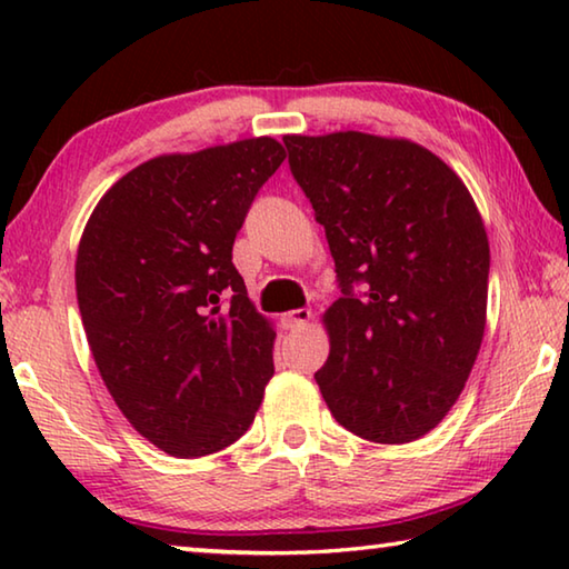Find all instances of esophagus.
Wrapping results in <instances>:
<instances>
[{"mask_svg":"<svg viewBox=\"0 0 569 569\" xmlns=\"http://www.w3.org/2000/svg\"><path fill=\"white\" fill-rule=\"evenodd\" d=\"M311 319H313L311 308H293V311H288V313L283 316L286 329H291V331L303 329V326L311 323Z\"/></svg>","mask_w":569,"mask_h":569,"instance_id":"obj_1","label":"esophagus"}]
</instances>
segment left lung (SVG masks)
<instances>
[{"label":"left lung","instance_id":"left-lung-1","mask_svg":"<svg viewBox=\"0 0 569 569\" xmlns=\"http://www.w3.org/2000/svg\"><path fill=\"white\" fill-rule=\"evenodd\" d=\"M283 142L343 291L321 316L326 407L377 445L429 435L465 391L485 339L489 240L475 198L407 138L341 130Z\"/></svg>","mask_w":569,"mask_h":569}]
</instances>
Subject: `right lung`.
I'll use <instances>...</instances> for the list:
<instances>
[{
  "instance_id": "obj_1",
  "label": "right lung",
  "mask_w": 569,
  "mask_h": 569,
  "mask_svg": "<svg viewBox=\"0 0 569 569\" xmlns=\"http://www.w3.org/2000/svg\"><path fill=\"white\" fill-rule=\"evenodd\" d=\"M283 160L268 134L158 156L82 230L74 283L92 359L132 429L170 457L238 441L273 377V321L248 298L233 240Z\"/></svg>"
}]
</instances>
